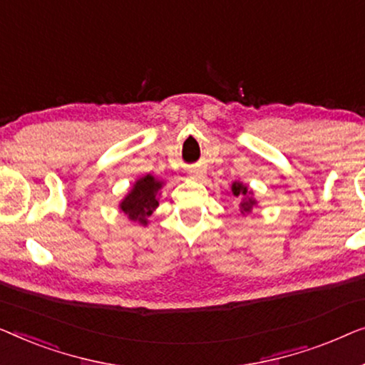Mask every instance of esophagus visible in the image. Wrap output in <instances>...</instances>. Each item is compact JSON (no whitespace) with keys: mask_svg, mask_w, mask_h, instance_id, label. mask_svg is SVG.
Here are the masks:
<instances>
[{"mask_svg":"<svg viewBox=\"0 0 365 365\" xmlns=\"http://www.w3.org/2000/svg\"><path fill=\"white\" fill-rule=\"evenodd\" d=\"M190 178H193V180H203L205 170H202V168H195V170H192V173H190Z\"/></svg>","mask_w":365,"mask_h":365,"instance_id":"1","label":"esophagus"}]
</instances>
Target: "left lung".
Returning <instances> with one entry per match:
<instances>
[{"mask_svg":"<svg viewBox=\"0 0 365 365\" xmlns=\"http://www.w3.org/2000/svg\"><path fill=\"white\" fill-rule=\"evenodd\" d=\"M232 195H235L236 198H240V212L243 217L253 212V208L258 205L253 190H250L248 185H245L243 182L232 183Z\"/></svg>","mask_w":365,"mask_h":365,"instance_id":"left-lung-1","label":"left lung"}]
</instances>
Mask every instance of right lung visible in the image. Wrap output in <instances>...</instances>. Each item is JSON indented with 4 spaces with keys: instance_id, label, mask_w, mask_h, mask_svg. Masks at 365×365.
Masks as SVG:
<instances>
[{
    "instance_id": "obj_1",
    "label": "right lung",
    "mask_w": 365,
    "mask_h": 365,
    "mask_svg": "<svg viewBox=\"0 0 365 365\" xmlns=\"http://www.w3.org/2000/svg\"><path fill=\"white\" fill-rule=\"evenodd\" d=\"M163 185H165V182L150 175V173L137 178L132 185L130 192L120 200L119 210L130 222L147 227L148 217L158 207V197L162 195L160 190Z\"/></svg>"
}]
</instances>
